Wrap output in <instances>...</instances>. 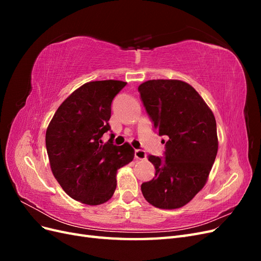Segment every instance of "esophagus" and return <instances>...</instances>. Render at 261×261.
Segmentation results:
<instances>
[{
    "label": "esophagus",
    "mask_w": 261,
    "mask_h": 261,
    "mask_svg": "<svg viewBox=\"0 0 261 261\" xmlns=\"http://www.w3.org/2000/svg\"><path fill=\"white\" fill-rule=\"evenodd\" d=\"M135 158L137 160H145L147 159V153L141 149H137L135 150Z\"/></svg>",
    "instance_id": "obj_1"
}]
</instances>
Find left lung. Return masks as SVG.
Wrapping results in <instances>:
<instances>
[{"label": "left lung", "mask_w": 261, "mask_h": 261, "mask_svg": "<svg viewBox=\"0 0 261 261\" xmlns=\"http://www.w3.org/2000/svg\"><path fill=\"white\" fill-rule=\"evenodd\" d=\"M138 91L159 136L169 137L164 159L148 156L155 176L141 184V192L156 208H180L206 185L216 160L219 143L215 115L185 82L152 80L139 85Z\"/></svg>", "instance_id": "left-lung-1"}]
</instances>
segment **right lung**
<instances>
[{"instance_id":"1","label":"right lung","mask_w":261,"mask_h":261,"mask_svg":"<svg viewBox=\"0 0 261 261\" xmlns=\"http://www.w3.org/2000/svg\"><path fill=\"white\" fill-rule=\"evenodd\" d=\"M121 81L86 83L62 102L46 128L45 146L50 167L64 192L73 199L98 206L111 199L117 170L133 161L128 143L103 144L111 129V103L126 86Z\"/></svg>"}]
</instances>
